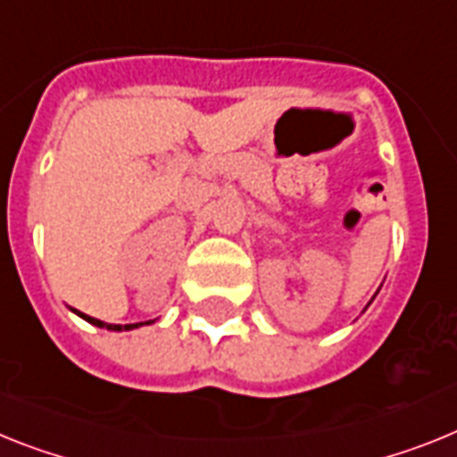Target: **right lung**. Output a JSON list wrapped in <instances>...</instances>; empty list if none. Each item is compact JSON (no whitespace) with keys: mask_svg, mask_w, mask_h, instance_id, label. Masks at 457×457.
Returning a JSON list of instances; mask_svg holds the SVG:
<instances>
[{"mask_svg":"<svg viewBox=\"0 0 457 457\" xmlns=\"http://www.w3.org/2000/svg\"><path fill=\"white\" fill-rule=\"evenodd\" d=\"M80 318H86L87 323L92 325H97V328H106V329H113V332H122V329H134V328H141L144 323H132V325H111V323H104V320H97V318H92V316H86V313H80Z\"/></svg>","mask_w":457,"mask_h":457,"instance_id":"1","label":"right lung"}]
</instances>
